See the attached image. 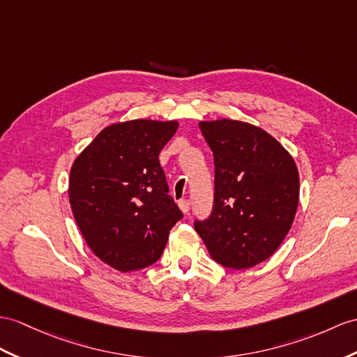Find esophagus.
<instances>
[{"label":"esophagus","instance_id":"obj_1","mask_svg":"<svg viewBox=\"0 0 357 357\" xmlns=\"http://www.w3.org/2000/svg\"><path fill=\"white\" fill-rule=\"evenodd\" d=\"M178 207L181 208V212H185V213H188L189 211H190V202L189 199H180L178 202Z\"/></svg>","mask_w":357,"mask_h":357}]
</instances>
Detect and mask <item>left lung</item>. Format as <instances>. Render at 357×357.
Returning <instances> with one entry per match:
<instances>
[{
  "instance_id": "8db88e82",
  "label": "left lung",
  "mask_w": 357,
  "mask_h": 357,
  "mask_svg": "<svg viewBox=\"0 0 357 357\" xmlns=\"http://www.w3.org/2000/svg\"><path fill=\"white\" fill-rule=\"evenodd\" d=\"M213 153V207L195 220L215 262L245 269L268 257L288 234L298 206L300 178L291 154L265 130L220 119L199 123Z\"/></svg>"
}]
</instances>
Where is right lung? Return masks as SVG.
I'll use <instances>...</instances> for the list:
<instances>
[{
  "mask_svg": "<svg viewBox=\"0 0 357 357\" xmlns=\"http://www.w3.org/2000/svg\"><path fill=\"white\" fill-rule=\"evenodd\" d=\"M176 121L112 124L75 159L69 203L86 244L118 271L158 262L169 230L183 218L169 195L159 154Z\"/></svg>",
  "mask_w": 357,
  "mask_h": 357,
  "instance_id": "add662e5",
  "label": "right lung"
}]
</instances>
